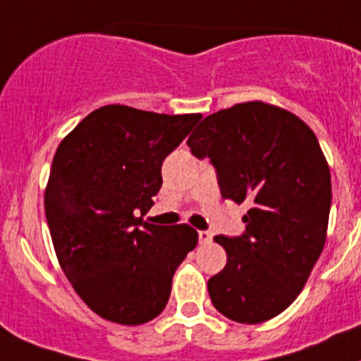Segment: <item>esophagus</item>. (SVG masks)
<instances>
[{
  "mask_svg": "<svg viewBox=\"0 0 361 361\" xmlns=\"http://www.w3.org/2000/svg\"><path fill=\"white\" fill-rule=\"evenodd\" d=\"M200 244H207V242L213 240V233L211 231H198Z\"/></svg>",
  "mask_w": 361,
  "mask_h": 361,
  "instance_id": "1",
  "label": "esophagus"
}]
</instances>
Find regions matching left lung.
Returning a JSON list of instances; mask_svg holds the SVG:
<instances>
[{
	"mask_svg": "<svg viewBox=\"0 0 361 361\" xmlns=\"http://www.w3.org/2000/svg\"><path fill=\"white\" fill-rule=\"evenodd\" d=\"M187 145L211 159L222 198L250 205L240 237H214L227 253L207 283L214 308L247 325L279 316L325 246L332 185L316 134L298 115L253 101L205 117Z\"/></svg>",
	"mask_w": 361,
	"mask_h": 361,
	"instance_id": "8db88e82",
	"label": "left lung"
}]
</instances>
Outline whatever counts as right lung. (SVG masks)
Masks as SVG:
<instances>
[{
    "instance_id": "add662e5",
    "label": "right lung",
    "mask_w": 361,
    "mask_h": 361,
    "mask_svg": "<svg viewBox=\"0 0 361 361\" xmlns=\"http://www.w3.org/2000/svg\"><path fill=\"white\" fill-rule=\"evenodd\" d=\"M200 114L165 115L110 104L62 139L45 187V218L63 274L95 314L121 325L154 319L198 233L143 216L163 183L165 157Z\"/></svg>"
}]
</instances>
